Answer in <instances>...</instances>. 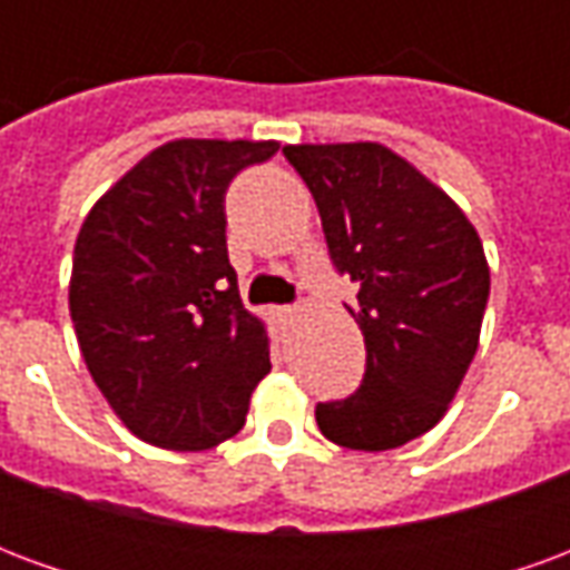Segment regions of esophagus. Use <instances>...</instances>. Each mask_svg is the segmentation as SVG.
Here are the masks:
<instances>
[{"mask_svg": "<svg viewBox=\"0 0 570 570\" xmlns=\"http://www.w3.org/2000/svg\"><path fill=\"white\" fill-rule=\"evenodd\" d=\"M293 314H296L293 308H272V317L277 323H289V321H293Z\"/></svg>", "mask_w": 570, "mask_h": 570, "instance_id": "obj_1", "label": "esophagus"}]
</instances>
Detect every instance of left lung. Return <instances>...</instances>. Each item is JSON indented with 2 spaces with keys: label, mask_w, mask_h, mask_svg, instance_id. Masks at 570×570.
Masks as SVG:
<instances>
[{
  "label": "left lung",
  "mask_w": 570,
  "mask_h": 570,
  "mask_svg": "<svg viewBox=\"0 0 570 570\" xmlns=\"http://www.w3.org/2000/svg\"><path fill=\"white\" fill-rule=\"evenodd\" d=\"M286 161L321 210L335 268L357 289L366 342L354 396L317 406L330 442L387 452L428 433L476 357L489 259L464 210L382 142H298Z\"/></svg>",
  "instance_id": "obj_1"
}]
</instances>
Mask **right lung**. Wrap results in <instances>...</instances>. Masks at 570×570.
<instances>
[{"label": "right lung", "mask_w": 570, "mask_h": 570, "mask_svg": "<svg viewBox=\"0 0 570 570\" xmlns=\"http://www.w3.org/2000/svg\"><path fill=\"white\" fill-rule=\"evenodd\" d=\"M277 140H170L85 216L69 314L81 357L125 428L170 452H204L244 428L272 370L225 247V188Z\"/></svg>", "instance_id": "obj_1"}]
</instances>
